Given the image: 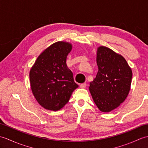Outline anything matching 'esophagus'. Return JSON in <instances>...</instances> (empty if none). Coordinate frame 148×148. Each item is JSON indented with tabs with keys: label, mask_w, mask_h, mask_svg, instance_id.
Here are the masks:
<instances>
[{
	"label": "esophagus",
	"mask_w": 148,
	"mask_h": 148,
	"mask_svg": "<svg viewBox=\"0 0 148 148\" xmlns=\"http://www.w3.org/2000/svg\"><path fill=\"white\" fill-rule=\"evenodd\" d=\"M86 83H85L80 84V88H86Z\"/></svg>",
	"instance_id": "1"
}]
</instances>
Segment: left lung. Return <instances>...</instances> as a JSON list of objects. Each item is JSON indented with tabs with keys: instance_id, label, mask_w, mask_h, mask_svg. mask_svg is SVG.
Wrapping results in <instances>:
<instances>
[{
	"instance_id": "obj_1",
	"label": "left lung",
	"mask_w": 148,
	"mask_h": 148,
	"mask_svg": "<svg viewBox=\"0 0 148 148\" xmlns=\"http://www.w3.org/2000/svg\"><path fill=\"white\" fill-rule=\"evenodd\" d=\"M96 77L89 90L100 111L109 112L119 106L130 92L132 71L121 55L106 46L97 49Z\"/></svg>"
}]
</instances>
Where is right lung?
<instances>
[{
  "label": "right lung",
  "instance_id": "1",
  "mask_svg": "<svg viewBox=\"0 0 148 148\" xmlns=\"http://www.w3.org/2000/svg\"><path fill=\"white\" fill-rule=\"evenodd\" d=\"M71 43L58 41L46 48L30 71V86L37 101L44 108L58 111L67 103L78 87L66 60Z\"/></svg>",
  "mask_w": 148,
  "mask_h": 148
}]
</instances>
